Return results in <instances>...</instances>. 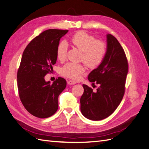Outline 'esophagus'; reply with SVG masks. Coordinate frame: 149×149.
Instances as JSON below:
<instances>
[{
	"mask_svg": "<svg viewBox=\"0 0 149 149\" xmlns=\"http://www.w3.org/2000/svg\"><path fill=\"white\" fill-rule=\"evenodd\" d=\"M67 83L68 84H76V83L74 82V81H71V80H69V81H68V82H67Z\"/></svg>",
	"mask_w": 149,
	"mask_h": 149,
	"instance_id": "obj_1",
	"label": "esophagus"
}]
</instances>
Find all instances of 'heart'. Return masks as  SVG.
Listing matches in <instances>:
<instances>
[{
    "label": "heart",
    "mask_w": 149,
    "mask_h": 149,
    "mask_svg": "<svg viewBox=\"0 0 149 149\" xmlns=\"http://www.w3.org/2000/svg\"><path fill=\"white\" fill-rule=\"evenodd\" d=\"M71 44L81 51V60L89 68H94L101 63L106 54L107 46L101 40H96L93 35L85 31H80L72 36L70 39ZM68 45L63 41L58 45L56 57L61 62L66 58ZM84 66L82 64L68 63L61 69V74L71 79H77L79 75L84 71Z\"/></svg>",
    "instance_id": "1"
}]
</instances>
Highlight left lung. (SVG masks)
Listing matches in <instances>:
<instances>
[{
  "instance_id": "left-lung-1",
  "label": "left lung",
  "mask_w": 149,
  "mask_h": 149,
  "mask_svg": "<svg viewBox=\"0 0 149 149\" xmlns=\"http://www.w3.org/2000/svg\"><path fill=\"white\" fill-rule=\"evenodd\" d=\"M128 62L118 40L107 35V52L101 63L88 75V79L99 84L96 91L83 84L81 111L88 119L100 120L111 115L118 107L125 93Z\"/></svg>"
}]
</instances>
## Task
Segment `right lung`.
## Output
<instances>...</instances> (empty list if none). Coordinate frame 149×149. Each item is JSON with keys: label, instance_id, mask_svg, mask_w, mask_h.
Masks as SVG:
<instances>
[{"label": "right lung", "instance_id": "obj_1", "mask_svg": "<svg viewBox=\"0 0 149 149\" xmlns=\"http://www.w3.org/2000/svg\"><path fill=\"white\" fill-rule=\"evenodd\" d=\"M68 31H43L29 43L22 55L17 72L19 97L26 110L37 118H47L55 113L58 96L66 86L64 78H58L51 84L45 76L52 72L57 60V46Z\"/></svg>", "mask_w": 149, "mask_h": 149}]
</instances>
